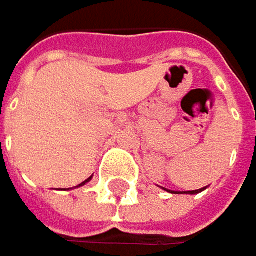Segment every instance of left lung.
I'll return each mask as SVG.
<instances>
[{"mask_svg": "<svg viewBox=\"0 0 256 256\" xmlns=\"http://www.w3.org/2000/svg\"><path fill=\"white\" fill-rule=\"evenodd\" d=\"M206 188H202V190H196V191H188V192H184V194H191V195H195V194H198V192H201V191H204ZM167 191V190H166ZM170 192V191H168ZM174 194H182V192H174Z\"/></svg>", "mask_w": 256, "mask_h": 256, "instance_id": "left-lung-1", "label": "left lung"}]
</instances>
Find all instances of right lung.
Returning <instances> with one entry per match:
<instances>
[{"mask_svg": "<svg viewBox=\"0 0 256 256\" xmlns=\"http://www.w3.org/2000/svg\"><path fill=\"white\" fill-rule=\"evenodd\" d=\"M90 179H92V178H89V179H88V180H84V182H83V184H80V185H78V186H83V185H84V184H88V182H89V180H90ZM78 186H77V188H78Z\"/></svg>", "mask_w": 256, "mask_h": 256, "instance_id": "obj_1", "label": "right lung"}]
</instances>
